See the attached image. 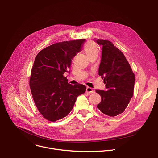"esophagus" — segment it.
<instances>
[{
    "instance_id": "34e87169",
    "label": "esophagus",
    "mask_w": 158,
    "mask_h": 158,
    "mask_svg": "<svg viewBox=\"0 0 158 158\" xmlns=\"http://www.w3.org/2000/svg\"><path fill=\"white\" fill-rule=\"evenodd\" d=\"M86 92H87V93H89V94H91V93H94L95 91H94V90L93 88H91V87H87V88H86Z\"/></svg>"
}]
</instances>
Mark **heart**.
<instances>
[{"label": "heart", "instance_id": "1", "mask_svg": "<svg viewBox=\"0 0 158 158\" xmlns=\"http://www.w3.org/2000/svg\"><path fill=\"white\" fill-rule=\"evenodd\" d=\"M84 51L88 57H91L94 55H98L99 52L97 45L94 42L91 41L87 42L84 45Z\"/></svg>", "mask_w": 158, "mask_h": 158}]
</instances>
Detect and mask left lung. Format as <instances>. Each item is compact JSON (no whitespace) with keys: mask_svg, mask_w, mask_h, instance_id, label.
Here are the masks:
<instances>
[{"mask_svg":"<svg viewBox=\"0 0 158 158\" xmlns=\"http://www.w3.org/2000/svg\"><path fill=\"white\" fill-rule=\"evenodd\" d=\"M102 48L99 75L106 91L96 90L101 96L97 107L104 114L114 117L123 112L133 96L135 76L123 53L111 42L96 40Z\"/></svg>","mask_w":158,"mask_h":158,"instance_id":"1","label":"left lung"}]
</instances>
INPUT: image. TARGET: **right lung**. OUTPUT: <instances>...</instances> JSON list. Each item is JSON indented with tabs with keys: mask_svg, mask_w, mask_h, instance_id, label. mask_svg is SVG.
<instances>
[{
	"mask_svg": "<svg viewBox=\"0 0 158 158\" xmlns=\"http://www.w3.org/2000/svg\"><path fill=\"white\" fill-rule=\"evenodd\" d=\"M85 41L57 42L41 50L35 57L29 85L38 110L49 121L68 115L77 98L85 91L84 85H73L64 76V73L70 72L71 59L81 51Z\"/></svg>",
	"mask_w": 158,
	"mask_h": 158,
	"instance_id": "add662e5",
	"label": "right lung"
}]
</instances>
